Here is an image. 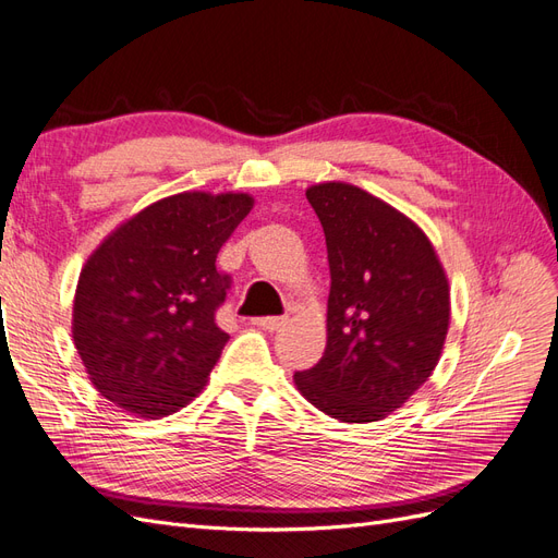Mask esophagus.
I'll list each match as a JSON object with an SVG mask.
<instances>
[{"label": "esophagus", "mask_w": 558, "mask_h": 558, "mask_svg": "<svg viewBox=\"0 0 558 558\" xmlns=\"http://www.w3.org/2000/svg\"><path fill=\"white\" fill-rule=\"evenodd\" d=\"M286 316H260V318H253V324L263 330H279L286 326Z\"/></svg>", "instance_id": "1"}]
</instances>
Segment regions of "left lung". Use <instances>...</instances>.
Here are the masks:
<instances>
[{"mask_svg":"<svg viewBox=\"0 0 558 558\" xmlns=\"http://www.w3.org/2000/svg\"><path fill=\"white\" fill-rule=\"evenodd\" d=\"M307 199L328 246V342L293 381L324 414L369 424L433 375L451 318L449 279L426 232L373 193L324 181Z\"/></svg>","mask_w":558,"mask_h":558,"instance_id":"8db88e82","label":"left lung"}]
</instances>
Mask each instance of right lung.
Here are the masks:
<instances>
[{"label":"right lung","instance_id":"right-lung-1","mask_svg":"<svg viewBox=\"0 0 558 558\" xmlns=\"http://www.w3.org/2000/svg\"><path fill=\"white\" fill-rule=\"evenodd\" d=\"M251 207L246 193L170 195L90 253L72 335L93 386L116 408L160 418L207 386L230 340L214 320L228 291L216 256Z\"/></svg>","mask_w":558,"mask_h":558}]
</instances>
